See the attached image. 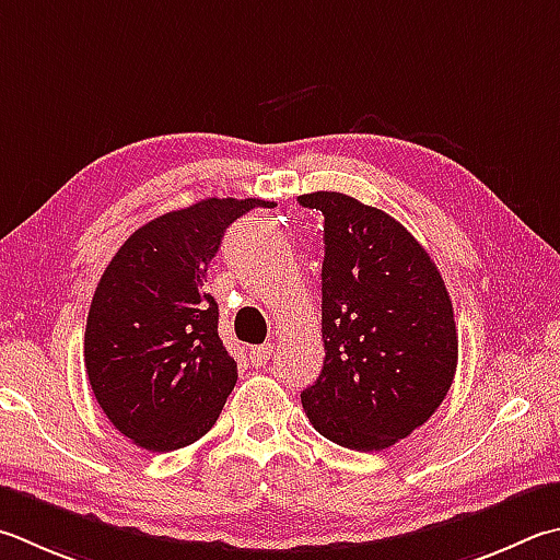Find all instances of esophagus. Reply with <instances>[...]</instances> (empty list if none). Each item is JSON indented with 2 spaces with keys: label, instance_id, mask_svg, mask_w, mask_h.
Segmentation results:
<instances>
[{
  "label": "esophagus",
  "instance_id": "1",
  "mask_svg": "<svg viewBox=\"0 0 560 560\" xmlns=\"http://www.w3.org/2000/svg\"><path fill=\"white\" fill-rule=\"evenodd\" d=\"M273 352V345L267 342V345H254V348H249V360L254 368H264L267 364V360L271 358Z\"/></svg>",
  "mask_w": 560,
  "mask_h": 560
}]
</instances>
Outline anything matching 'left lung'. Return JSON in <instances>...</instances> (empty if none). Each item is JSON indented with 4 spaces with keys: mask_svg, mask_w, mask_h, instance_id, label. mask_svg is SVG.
Listing matches in <instances>:
<instances>
[{
    "mask_svg": "<svg viewBox=\"0 0 560 560\" xmlns=\"http://www.w3.org/2000/svg\"><path fill=\"white\" fill-rule=\"evenodd\" d=\"M299 202L325 218V360L301 404L328 441L384 451L429 421L453 384L448 289L429 252L384 210L335 190Z\"/></svg>",
    "mask_w": 560,
    "mask_h": 560,
    "instance_id": "8db88e82",
    "label": "left lung"
}]
</instances>
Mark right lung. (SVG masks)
<instances>
[{"mask_svg":"<svg viewBox=\"0 0 560 560\" xmlns=\"http://www.w3.org/2000/svg\"><path fill=\"white\" fill-rule=\"evenodd\" d=\"M259 198H206L147 222L112 257L85 325V370L112 425L151 453L202 439L237 384L202 291L225 230Z\"/></svg>","mask_w":560,"mask_h":560,"instance_id":"add662e5","label":"right lung"}]
</instances>
